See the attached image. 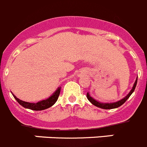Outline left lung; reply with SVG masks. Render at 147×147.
<instances>
[{"label": "left lung", "mask_w": 147, "mask_h": 147, "mask_svg": "<svg viewBox=\"0 0 147 147\" xmlns=\"http://www.w3.org/2000/svg\"><path fill=\"white\" fill-rule=\"evenodd\" d=\"M137 80H138V76L136 77L135 83H134V84H133V88H132V90H130V92H129V93L127 94L125 98H123L122 99H121V100H118V101L117 102H114V103H101V102L98 101V100H96L95 99H94L92 97H91V95H90L89 92H87V98L90 103L98 108L103 109H116V108H118L120 106H122V105L123 104V103H125L127 99H128L129 97L132 95V93L134 92V90H135V88L136 87V84H137Z\"/></svg>", "instance_id": "8db88e82"}]
</instances>
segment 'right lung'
<instances>
[{"mask_svg": "<svg viewBox=\"0 0 147 147\" xmlns=\"http://www.w3.org/2000/svg\"><path fill=\"white\" fill-rule=\"evenodd\" d=\"M60 88H61V87H59L56 90V91H55L50 97H49V98H47V99L41 100V101L38 102V103H29V102L23 101V100H20L19 98H17L14 94H12V95H13L14 98L16 99V100H17L22 106H23L24 108L29 109L31 110H34V111H41V110L47 109L48 108L51 107V106H52L55 103H56V101H57V99H58L59 95H60Z\"/></svg>", "mask_w": 147, "mask_h": 147, "instance_id": "obj_1", "label": "right lung"}]
</instances>
